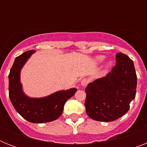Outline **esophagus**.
I'll return each instance as SVG.
<instances>
[{
    "label": "esophagus",
    "instance_id": "34e87169",
    "mask_svg": "<svg viewBox=\"0 0 147 147\" xmlns=\"http://www.w3.org/2000/svg\"><path fill=\"white\" fill-rule=\"evenodd\" d=\"M88 82V80L87 78H83L82 80L81 81V84L82 86H85V85H87Z\"/></svg>",
    "mask_w": 147,
    "mask_h": 147
}]
</instances>
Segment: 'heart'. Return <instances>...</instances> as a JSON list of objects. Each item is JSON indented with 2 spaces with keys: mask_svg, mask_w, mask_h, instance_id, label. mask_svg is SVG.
<instances>
[{
  "mask_svg": "<svg viewBox=\"0 0 147 147\" xmlns=\"http://www.w3.org/2000/svg\"><path fill=\"white\" fill-rule=\"evenodd\" d=\"M104 59H105V56H104V55H99V56L96 57L97 62H101ZM111 65V62H107V67H109Z\"/></svg>",
  "mask_w": 147,
  "mask_h": 147,
  "instance_id": "1",
  "label": "heart"
}]
</instances>
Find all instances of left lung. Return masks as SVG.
<instances>
[{"label": "left lung", "instance_id": "left-lung-1", "mask_svg": "<svg viewBox=\"0 0 147 147\" xmlns=\"http://www.w3.org/2000/svg\"><path fill=\"white\" fill-rule=\"evenodd\" d=\"M136 89L134 62L125 54L117 53L116 64L111 71L89 83L85 88L87 114L98 121L110 122L120 118L130 109Z\"/></svg>", "mask_w": 147, "mask_h": 147}]
</instances>
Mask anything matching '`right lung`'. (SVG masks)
<instances>
[{
  "instance_id": "1",
  "label": "right lung",
  "mask_w": 147,
  "mask_h": 147,
  "mask_svg": "<svg viewBox=\"0 0 147 147\" xmlns=\"http://www.w3.org/2000/svg\"><path fill=\"white\" fill-rule=\"evenodd\" d=\"M35 50L26 51L15 59L9 74V97L15 110L31 123H45L55 121L62 114L68 99L76 92V88L59 91L41 98H29L22 90L20 70Z\"/></svg>"
}]
</instances>
